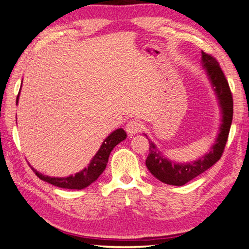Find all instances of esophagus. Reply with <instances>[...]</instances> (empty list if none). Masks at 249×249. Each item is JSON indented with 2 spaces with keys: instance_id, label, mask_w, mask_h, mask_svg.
<instances>
[{
  "instance_id": "obj_1",
  "label": "esophagus",
  "mask_w": 249,
  "mask_h": 249,
  "mask_svg": "<svg viewBox=\"0 0 249 249\" xmlns=\"http://www.w3.org/2000/svg\"><path fill=\"white\" fill-rule=\"evenodd\" d=\"M142 125L141 122L133 120V121H129L128 123L126 124V132H127L130 136H132V135L140 133L142 130Z\"/></svg>"
}]
</instances>
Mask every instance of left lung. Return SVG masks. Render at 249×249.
<instances>
[{"label": "left lung", "mask_w": 249, "mask_h": 249, "mask_svg": "<svg viewBox=\"0 0 249 249\" xmlns=\"http://www.w3.org/2000/svg\"><path fill=\"white\" fill-rule=\"evenodd\" d=\"M201 65L210 80L221 109V125L214 144L199 159L190 162H176L163 156L155 142L149 141V155L146 166L156 179L171 185H183L200 176L220 160L229 137L233 120V96L229 82L216 59L202 52ZM146 135V134H145ZM147 137V135H146Z\"/></svg>", "instance_id": "obj_1"}]
</instances>
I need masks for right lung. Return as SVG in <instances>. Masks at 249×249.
Returning a JSON list of instances; mask_svg holds the SVG:
<instances>
[{"label":"right lung","mask_w":249,"mask_h":249,"mask_svg":"<svg viewBox=\"0 0 249 249\" xmlns=\"http://www.w3.org/2000/svg\"><path fill=\"white\" fill-rule=\"evenodd\" d=\"M19 93L18 95V98H16V104L18 103ZM126 137H127V135H126L123 128H117L114 132H112L107 138H105L102 145L100 147V149L98 150V153L93 156V158L91 159V161L89 165H88V167L84 168L81 171L77 172L75 175L62 177V178H60V177H49L40 174V172H38L36 169H34L31 165L29 166H31L33 171L35 172L36 176L38 177L40 180H44L46 182L56 185V187L59 188L81 190V189L89 187L91 183H93L94 181L99 178L105 168H107L108 156L111 154V151L117 144L123 142Z\"/></svg>","instance_id":"add662e5"}]
</instances>
